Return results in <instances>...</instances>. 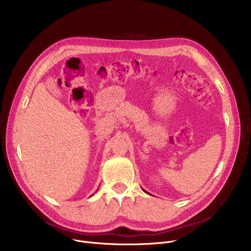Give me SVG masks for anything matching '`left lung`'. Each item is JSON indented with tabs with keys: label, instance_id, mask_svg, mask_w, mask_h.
<instances>
[{
	"label": "left lung",
	"instance_id": "1",
	"mask_svg": "<svg viewBox=\"0 0 251 251\" xmlns=\"http://www.w3.org/2000/svg\"><path fill=\"white\" fill-rule=\"evenodd\" d=\"M142 190H143L144 192H146V193H149V192H147V191H146V190H144V189H142Z\"/></svg>",
	"mask_w": 251,
	"mask_h": 251
}]
</instances>
